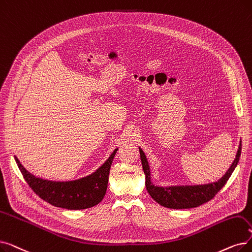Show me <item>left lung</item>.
Segmentation results:
<instances>
[{
    "label": "left lung",
    "mask_w": 252,
    "mask_h": 252,
    "mask_svg": "<svg viewBox=\"0 0 252 252\" xmlns=\"http://www.w3.org/2000/svg\"><path fill=\"white\" fill-rule=\"evenodd\" d=\"M242 143L240 141L239 148L236 158L225 172L223 176L215 182L198 185H171V187H156L151 182L150 168L144 151L139 147L142 167L145 174V185L148 193L151 198L159 205L170 208V209H189V208L198 207L204 203H207L214 198V195L220 191L231 177L232 173L236 169L240 156H241Z\"/></svg>",
    "instance_id": "1"
}]
</instances>
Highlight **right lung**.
<instances>
[{"instance_id": "obj_1", "label": "right lung", "mask_w": 252, "mask_h": 252, "mask_svg": "<svg viewBox=\"0 0 252 252\" xmlns=\"http://www.w3.org/2000/svg\"><path fill=\"white\" fill-rule=\"evenodd\" d=\"M116 148L103 165L94 173L71 181H52L36 177L30 173L14 156L24 178L42 200L63 209L81 210L99 204L105 196L109 172L115 157Z\"/></svg>"}]
</instances>
